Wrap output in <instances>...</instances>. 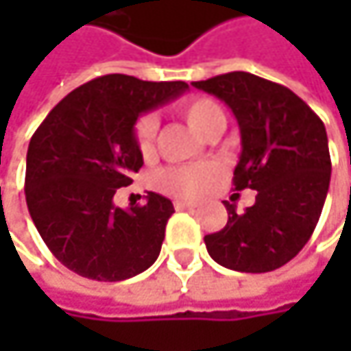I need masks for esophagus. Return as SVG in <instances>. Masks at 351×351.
<instances>
[{"mask_svg": "<svg viewBox=\"0 0 351 351\" xmlns=\"http://www.w3.org/2000/svg\"><path fill=\"white\" fill-rule=\"evenodd\" d=\"M195 207H197V203H193V201H175V209H178V211L195 209Z\"/></svg>", "mask_w": 351, "mask_h": 351, "instance_id": "esophagus-1", "label": "esophagus"}]
</instances>
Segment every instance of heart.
Returning a JSON list of instances; mask_svg holds the SVG:
<instances>
[{
    "mask_svg": "<svg viewBox=\"0 0 351 351\" xmlns=\"http://www.w3.org/2000/svg\"><path fill=\"white\" fill-rule=\"evenodd\" d=\"M178 111L186 119V123L203 136V132L219 117H223L221 106L205 95H195L184 99ZM156 134H158V117L156 113L148 111L142 113L132 130L134 144L142 156H152L154 144H156ZM219 176V167L213 162H201V165H184V167H169L162 169L154 182L162 193H169L173 197H182V199H193L203 195Z\"/></svg>",
    "mask_w": 351,
    "mask_h": 351,
    "instance_id": "heart-1",
    "label": "heart"
}]
</instances>
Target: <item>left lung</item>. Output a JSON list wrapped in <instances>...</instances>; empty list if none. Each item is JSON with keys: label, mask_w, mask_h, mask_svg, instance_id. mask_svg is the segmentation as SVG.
Wrapping results in <instances>:
<instances>
[{"label": "left lung", "mask_w": 351, "mask_h": 351, "mask_svg": "<svg viewBox=\"0 0 351 351\" xmlns=\"http://www.w3.org/2000/svg\"><path fill=\"white\" fill-rule=\"evenodd\" d=\"M193 87L234 111L242 134L234 186L256 191L244 213L223 201L228 223L205 236L207 252L230 270H276L303 250L319 221L331 178L325 125L291 89L244 71Z\"/></svg>", "instance_id": "1"}]
</instances>
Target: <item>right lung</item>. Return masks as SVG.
<instances>
[{"label":"right lung","instance_id":"obj_1","mask_svg":"<svg viewBox=\"0 0 351 351\" xmlns=\"http://www.w3.org/2000/svg\"><path fill=\"white\" fill-rule=\"evenodd\" d=\"M184 81L104 75L52 107L26 156V203L36 230L69 270L101 282L150 268L162 247L171 199L148 193L144 205H113L119 186L144 165L134 144L142 111L184 93Z\"/></svg>","mask_w":351,"mask_h":351}]
</instances>
